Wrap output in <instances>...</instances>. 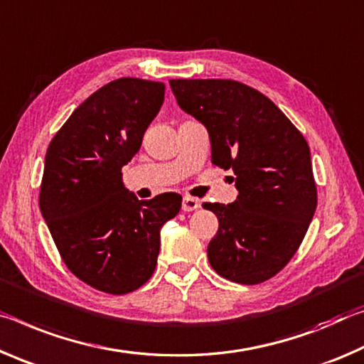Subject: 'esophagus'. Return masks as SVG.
I'll list each match as a JSON object with an SVG mask.
<instances>
[{
	"label": "esophagus",
	"mask_w": 364,
	"mask_h": 364,
	"mask_svg": "<svg viewBox=\"0 0 364 364\" xmlns=\"http://www.w3.org/2000/svg\"><path fill=\"white\" fill-rule=\"evenodd\" d=\"M200 208V200L193 198V196H183L182 198V210L183 211H195Z\"/></svg>",
	"instance_id": "1"
}]
</instances>
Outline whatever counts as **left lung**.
<instances>
[{
    "label": "left lung",
    "instance_id": "left-lung-1",
    "mask_svg": "<svg viewBox=\"0 0 364 364\" xmlns=\"http://www.w3.org/2000/svg\"><path fill=\"white\" fill-rule=\"evenodd\" d=\"M169 85L181 109L206 127L213 164L235 176L234 203H203L219 219L210 264L232 282H264L295 255L316 211L308 143L269 98L243 83L178 79Z\"/></svg>",
    "mask_w": 364,
    "mask_h": 364
}]
</instances>
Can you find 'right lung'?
Masks as SVG:
<instances>
[{"mask_svg": "<svg viewBox=\"0 0 364 364\" xmlns=\"http://www.w3.org/2000/svg\"><path fill=\"white\" fill-rule=\"evenodd\" d=\"M163 82L124 77L90 95L46 150L40 210L65 266L112 295L141 287L156 267L161 228L182 196L139 200L124 187L122 166L140 150L161 109Z\"/></svg>", "mask_w": 364, "mask_h": 364, "instance_id": "obj_1", "label": "right lung"}]
</instances>
